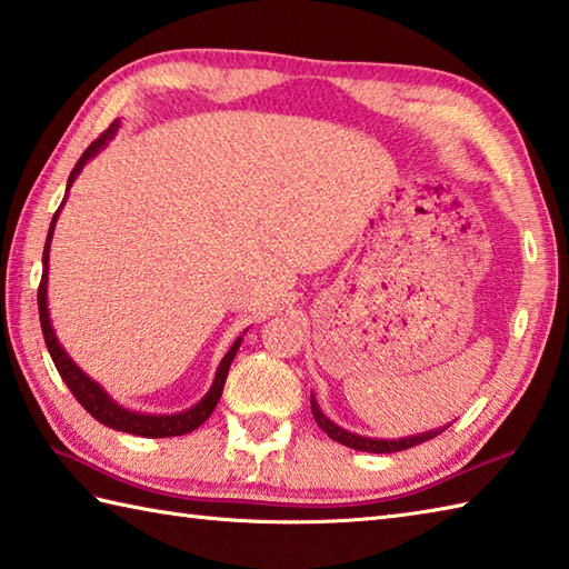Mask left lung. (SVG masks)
Wrapping results in <instances>:
<instances>
[{
  "label": "left lung",
  "instance_id": "left-lung-1",
  "mask_svg": "<svg viewBox=\"0 0 569 569\" xmlns=\"http://www.w3.org/2000/svg\"><path fill=\"white\" fill-rule=\"evenodd\" d=\"M310 409H313V417L318 421V427L328 433L332 441L345 443V447H350L355 451H367V453H395V451H405L417 447V443H425L433 437H439L443 429H433L427 433H417V437H407V439H397V441H385V439H367V437H358V433H350L340 429L338 425H332V421L322 415L320 407L316 399H310Z\"/></svg>",
  "mask_w": 569,
  "mask_h": 569
}]
</instances>
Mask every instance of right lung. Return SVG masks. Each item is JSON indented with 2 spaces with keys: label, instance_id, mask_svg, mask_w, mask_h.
Returning a JSON list of instances; mask_svg holds the SVG:
<instances>
[{
  "label": "right lung",
  "instance_id": "obj_1",
  "mask_svg": "<svg viewBox=\"0 0 569 569\" xmlns=\"http://www.w3.org/2000/svg\"><path fill=\"white\" fill-rule=\"evenodd\" d=\"M118 130V122H113L108 130H103L98 136V140H93L88 144L86 152L81 154V160L76 162V167L69 174V189L73 184V180L81 172V167L93 158V154L103 148V144L113 138V132ZM56 217H59V211H56L53 219H51V227H49V237H47V247H43V273H41V283H39V320H41V332H43V340H47V348L51 360L56 365V370H59L61 380L66 382V387L71 389V395L81 402V407L91 415L93 419H98L100 425H106L110 429H118V431H128V433H136V437H148V439H162V437H182V433L194 431L197 427H202L204 421L211 417V411H214L219 397H221V389H224L227 382V375H229V367L233 355H237L241 338H237V342L231 345L229 352L224 355V360H221L217 377H214V385L207 392V397L202 402L194 405L189 411H182V415H170V417H152V415H136V411H128L118 407L113 399H110L103 389H100L91 377H86L78 367L73 365V360L69 358L61 350L59 340H56L53 330H51V322H49V308H47V269H49V243L53 237V224H56Z\"/></svg>",
  "mask_w": 569,
  "mask_h": 569
}]
</instances>
